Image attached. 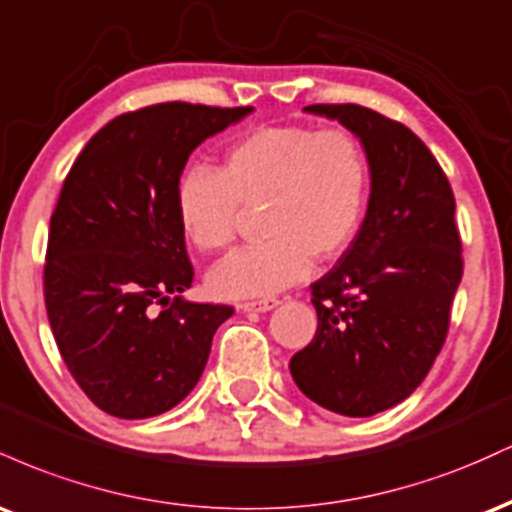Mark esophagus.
<instances>
[{"instance_id": "1", "label": "esophagus", "mask_w": 512, "mask_h": 512, "mask_svg": "<svg viewBox=\"0 0 512 512\" xmlns=\"http://www.w3.org/2000/svg\"><path fill=\"white\" fill-rule=\"evenodd\" d=\"M279 301L276 298H262V301H248V303H238V313H267V310H274Z\"/></svg>"}]
</instances>
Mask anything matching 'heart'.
I'll return each mask as SVG.
<instances>
[{"label":"heart","instance_id":"1","mask_svg":"<svg viewBox=\"0 0 512 512\" xmlns=\"http://www.w3.org/2000/svg\"><path fill=\"white\" fill-rule=\"evenodd\" d=\"M370 168L349 129L313 125L257 127L228 149L221 173L195 166L182 173L175 214L197 250L216 252L236 238L240 207L260 209V248L238 250L211 267L216 298L269 296L303 281L315 255L349 250L368 209Z\"/></svg>","mask_w":512,"mask_h":512}]
</instances>
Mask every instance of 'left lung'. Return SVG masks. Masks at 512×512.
Masks as SVG:
<instances>
[{
    "instance_id": "obj_1",
    "label": "left lung",
    "mask_w": 512,
    "mask_h": 512,
    "mask_svg": "<svg viewBox=\"0 0 512 512\" xmlns=\"http://www.w3.org/2000/svg\"><path fill=\"white\" fill-rule=\"evenodd\" d=\"M337 120L368 156L366 219L313 289L317 332L291 358L305 397L342 416L407 399L436 361L462 279L455 197L411 129L361 105H308Z\"/></svg>"
}]
</instances>
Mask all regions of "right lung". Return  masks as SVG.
Segmentation results:
<instances>
[{"instance_id":"right-lung-1","label":"right lung","mask_w":512,"mask_h":512,"mask_svg":"<svg viewBox=\"0 0 512 512\" xmlns=\"http://www.w3.org/2000/svg\"><path fill=\"white\" fill-rule=\"evenodd\" d=\"M252 110L161 103L120 115L93 134L64 180L50 219L45 308L69 373L117 419L180 404L233 315L182 296L195 272L175 190L192 151Z\"/></svg>"}]
</instances>
